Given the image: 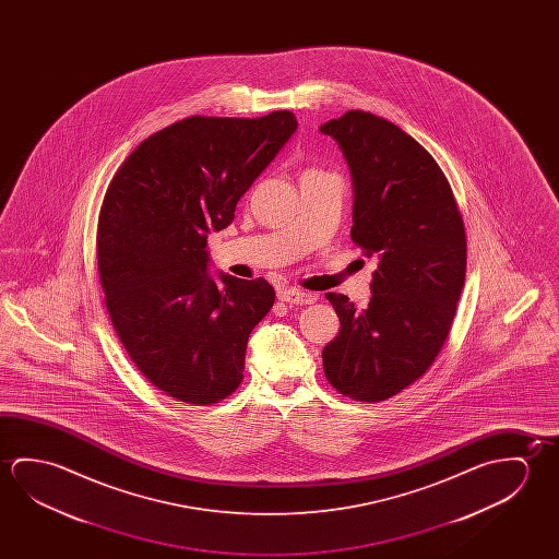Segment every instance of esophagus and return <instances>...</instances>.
Masks as SVG:
<instances>
[{
	"mask_svg": "<svg viewBox=\"0 0 559 559\" xmlns=\"http://www.w3.org/2000/svg\"><path fill=\"white\" fill-rule=\"evenodd\" d=\"M278 300H281V302L304 306V304L316 302L318 296L311 293H304V290H298V288H283V290H278Z\"/></svg>",
	"mask_w": 559,
	"mask_h": 559,
	"instance_id": "34e87169",
	"label": "esophagus"
}]
</instances>
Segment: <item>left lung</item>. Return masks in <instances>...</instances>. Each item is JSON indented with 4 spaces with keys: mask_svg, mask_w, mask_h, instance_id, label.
<instances>
[{
    "mask_svg": "<svg viewBox=\"0 0 559 559\" xmlns=\"http://www.w3.org/2000/svg\"><path fill=\"white\" fill-rule=\"evenodd\" d=\"M320 132L350 169V239L378 257L367 310L325 294L341 330L323 370L338 394L384 402L421 378L449 337L466 278L464 222L439 164L394 122L347 110Z\"/></svg>",
    "mask_w": 559,
    "mask_h": 559,
    "instance_id": "left-lung-1",
    "label": "left lung"
}]
</instances>
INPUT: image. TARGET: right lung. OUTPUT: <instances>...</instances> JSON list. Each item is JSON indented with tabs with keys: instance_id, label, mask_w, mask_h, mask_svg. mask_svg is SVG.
I'll list each match as a JSON object with an SVG mask.
<instances>
[{
	"instance_id": "add662e5",
	"label": "right lung",
	"mask_w": 559,
	"mask_h": 559,
	"mask_svg": "<svg viewBox=\"0 0 559 559\" xmlns=\"http://www.w3.org/2000/svg\"><path fill=\"white\" fill-rule=\"evenodd\" d=\"M296 129L290 110L189 117L146 138L107 189L97 263L112 328L138 370L179 402L218 403L243 380L249 335L275 288L214 281L206 238L231 224Z\"/></svg>"
}]
</instances>
